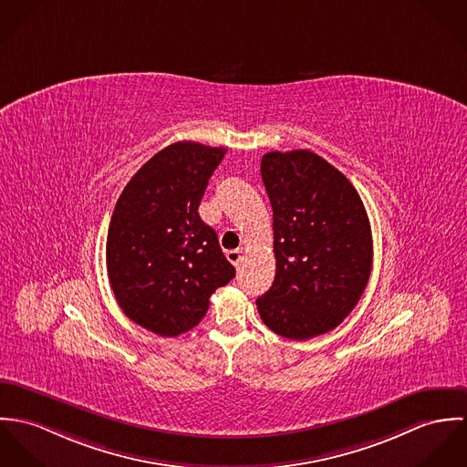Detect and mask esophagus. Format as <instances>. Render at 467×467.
I'll use <instances>...</instances> for the list:
<instances>
[{
    "label": "esophagus",
    "instance_id": "obj_1",
    "mask_svg": "<svg viewBox=\"0 0 467 467\" xmlns=\"http://www.w3.org/2000/svg\"><path fill=\"white\" fill-rule=\"evenodd\" d=\"M227 259L234 265V266H240L242 265V259H244V251L242 249H234V251H227L225 253Z\"/></svg>",
    "mask_w": 467,
    "mask_h": 467
}]
</instances>
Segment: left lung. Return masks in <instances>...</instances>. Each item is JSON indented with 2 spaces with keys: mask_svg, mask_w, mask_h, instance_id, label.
Returning <instances> with one entry per match:
<instances>
[{
  "mask_svg": "<svg viewBox=\"0 0 467 467\" xmlns=\"http://www.w3.org/2000/svg\"><path fill=\"white\" fill-rule=\"evenodd\" d=\"M261 179L274 213L275 277L256 299L277 335L308 340L358 305L372 266V234L349 179L310 150L268 152Z\"/></svg>",
  "mask_w": 467,
  "mask_h": 467,
  "instance_id": "left-lung-1",
  "label": "left lung"
}]
</instances>
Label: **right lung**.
<instances>
[{
  "instance_id": "add662e5",
  "label": "right lung",
  "mask_w": 467,
  "mask_h": 467,
  "mask_svg": "<svg viewBox=\"0 0 467 467\" xmlns=\"http://www.w3.org/2000/svg\"><path fill=\"white\" fill-rule=\"evenodd\" d=\"M222 147L173 143L149 159L123 188L112 213L105 261L123 313L161 337L195 327L209 297L236 270L199 214Z\"/></svg>"
}]
</instances>
